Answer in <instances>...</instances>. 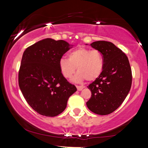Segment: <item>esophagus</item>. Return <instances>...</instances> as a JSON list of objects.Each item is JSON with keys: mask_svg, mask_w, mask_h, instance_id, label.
<instances>
[{"mask_svg": "<svg viewBox=\"0 0 148 148\" xmlns=\"http://www.w3.org/2000/svg\"><path fill=\"white\" fill-rule=\"evenodd\" d=\"M76 88H77L78 90L81 91V90H82L83 89H84V86H76Z\"/></svg>", "mask_w": 148, "mask_h": 148, "instance_id": "esophagus-1", "label": "esophagus"}]
</instances>
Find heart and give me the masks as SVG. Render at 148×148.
<instances>
[{"label": "heart", "instance_id": "obj_1", "mask_svg": "<svg viewBox=\"0 0 148 148\" xmlns=\"http://www.w3.org/2000/svg\"><path fill=\"white\" fill-rule=\"evenodd\" d=\"M59 69L66 79H70L77 69L76 75L73 81L81 82L86 79L88 81L97 79L102 72L103 58L101 52L86 48H78L69 53L68 59L59 60Z\"/></svg>", "mask_w": 148, "mask_h": 148}]
</instances>
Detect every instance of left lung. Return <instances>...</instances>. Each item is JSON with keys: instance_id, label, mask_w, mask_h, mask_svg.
<instances>
[{"instance_id": "8db88e82", "label": "left lung", "mask_w": 148, "mask_h": 148, "mask_svg": "<svg viewBox=\"0 0 148 148\" xmlns=\"http://www.w3.org/2000/svg\"><path fill=\"white\" fill-rule=\"evenodd\" d=\"M103 58L102 72L88 86L92 95L88 108L98 115H108L118 108L130 90L132 69L128 58L112 42L97 41L91 44Z\"/></svg>"}]
</instances>
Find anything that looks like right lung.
Masks as SVG:
<instances>
[{"label": "right lung", "mask_w": 148, "mask_h": 148, "mask_svg": "<svg viewBox=\"0 0 148 148\" xmlns=\"http://www.w3.org/2000/svg\"><path fill=\"white\" fill-rule=\"evenodd\" d=\"M64 40L44 39L23 52L18 72V85L28 104L39 114L54 117L67 107L76 91L61 74L59 60L72 48Z\"/></svg>", "instance_id": "add662e5"}]
</instances>
